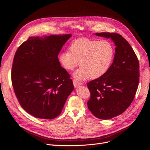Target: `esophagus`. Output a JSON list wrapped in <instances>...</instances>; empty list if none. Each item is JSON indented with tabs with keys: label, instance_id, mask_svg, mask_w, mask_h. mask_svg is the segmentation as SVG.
<instances>
[{
	"label": "esophagus",
	"instance_id": "obj_1",
	"mask_svg": "<svg viewBox=\"0 0 150 150\" xmlns=\"http://www.w3.org/2000/svg\"><path fill=\"white\" fill-rule=\"evenodd\" d=\"M73 84H74V87H75V88H76V87H78V86L81 85V84H82V83L78 81H76V80H73Z\"/></svg>",
	"mask_w": 150,
	"mask_h": 150
}]
</instances>
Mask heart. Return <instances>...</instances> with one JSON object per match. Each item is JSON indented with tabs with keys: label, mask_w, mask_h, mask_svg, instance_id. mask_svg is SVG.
Segmentation results:
<instances>
[{
	"label": "heart",
	"mask_w": 150,
	"mask_h": 150,
	"mask_svg": "<svg viewBox=\"0 0 150 150\" xmlns=\"http://www.w3.org/2000/svg\"><path fill=\"white\" fill-rule=\"evenodd\" d=\"M114 54V46L108 41L81 38L71 44L70 50L59 54V61L68 70L82 65L74 76L78 80H84L90 76L98 78L105 75L112 64Z\"/></svg>",
	"instance_id": "obj_1"
}]
</instances>
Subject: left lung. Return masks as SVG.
Returning <instances> with one entry per match:
<instances>
[{
	"mask_svg": "<svg viewBox=\"0 0 150 150\" xmlns=\"http://www.w3.org/2000/svg\"><path fill=\"white\" fill-rule=\"evenodd\" d=\"M115 42L114 61L102 76L89 81L91 97L87 105L92 114L106 120L119 115L131 104L139 82V62L128 42L115 33H97Z\"/></svg>",
	"mask_w": 150,
	"mask_h": 150,
	"instance_id": "left-lung-1",
	"label": "left lung"
}]
</instances>
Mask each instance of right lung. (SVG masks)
Returning a JSON list of instances; mask_svg holds the SVG:
<instances>
[{
  "instance_id": "obj_1",
  "label": "right lung",
  "mask_w": 150,
  "mask_h": 150,
  "mask_svg": "<svg viewBox=\"0 0 150 150\" xmlns=\"http://www.w3.org/2000/svg\"><path fill=\"white\" fill-rule=\"evenodd\" d=\"M71 35L30 37L14 54L11 82L21 107L35 117L53 119L74 89L58 54Z\"/></svg>"
}]
</instances>
